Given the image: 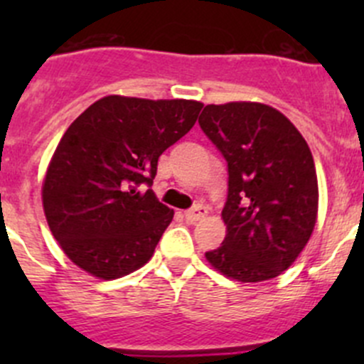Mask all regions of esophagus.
Returning <instances> with one entry per match:
<instances>
[{
	"instance_id": "obj_1",
	"label": "esophagus",
	"mask_w": 364,
	"mask_h": 364,
	"mask_svg": "<svg viewBox=\"0 0 364 364\" xmlns=\"http://www.w3.org/2000/svg\"><path fill=\"white\" fill-rule=\"evenodd\" d=\"M208 215V208L203 204L199 205H193L192 209H186L185 211V218L188 220V222H197V220L204 218V216Z\"/></svg>"
}]
</instances>
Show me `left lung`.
<instances>
[{
  "label": "left lung",
  "instance_id": "obj_1",
  "mask_svg": "<svg viewBox=\"0 0 364 364\" xmlns=\"http://www.w3.org/2000/svg\"><path fill=\"white\" fill-rule=\"evenodd\" d=\"M205 137L227 161V236L205 259L237 282L284 273L314 232L318 186L303 135L277 109L255 102L205 105Z\"/></svg>",
  "mask_w": 364,
  "mask_h": 364
}]
</instances>
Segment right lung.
<instances>
[{
	"label": "right lung",
	"mask_w": 364,
	"mask_h": 364,
	"mask_svg": "<svg viewBox=\"0 0 364 364\" xmlns=\"http://www.w3.org/2000/svg\"><path fill=\"white\" fill-rule=\"evenodd\" d=\"M200 109L193 100L111 95L70 124L42 200L50 232L80 269L112 280L151 259L174 216L151 190L159 159L188 134Z\"/></svg>",
	"instance_id": "right-lung-1"
}]
</instances>
